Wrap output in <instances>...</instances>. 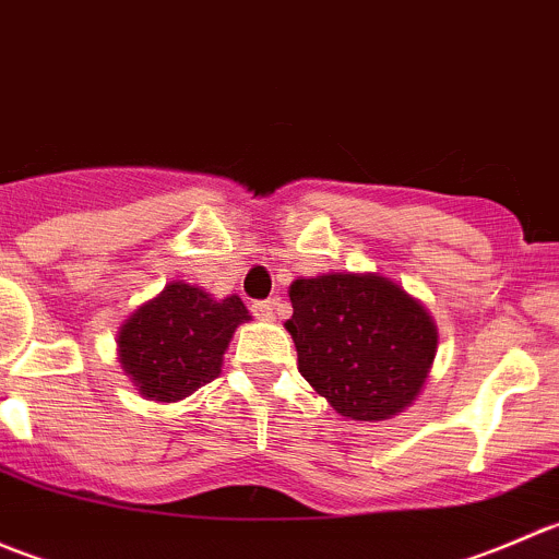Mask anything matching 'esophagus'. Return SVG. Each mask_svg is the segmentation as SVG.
Returning a JSON list of instances; mask_svg holds the SVG:
<instances>
[{
	"label": "esophagus",
	"instance_id": "esophagus-1",
	"mask_svg": "<svg viewBox=\"0 0 559 559\" xmlns=\"http://www.w3.org/2000/svg\"><path fill=\"white\" fill-rule=\"evenodd\" d=\"M251 311H253V316H257V319H262V321L273 319V311H275V300H259V302H253V306H251Z\"/></svg>",
	"mask_w": 559,
	"mask_h": 559
}]
</instances>
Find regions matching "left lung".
I'll return each mask as SVG.
<instances>
[{
  "instance_id": "obj_1",
  "label": "left lung",
  "mask_w": 559,
  "mask_h": 559,
  "mask_svg": "<svg viewBox=\"0 0 559 559\" xmlns=\"http://www.w3.org/2000/svg\"><path fill=\"white\" fill-rule=\"evenodd\" d=\"M286 330L302 379L341 416L381 421L419 394L438 332L425 308L381 275L332 273L292 284Z\"/></svg>"
}]
</instances>
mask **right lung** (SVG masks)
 <instances>
[{
	"label": "right lung",
	"instance_id": "obj_1",
	"mask_svg": "<svg viewBox=\"0 0 559 559\" xmlns=\"http://www.w3.org/2000/svg\"><path fill=\"white\" fill-rule=\"evenodd\" d=\"M248 319L240 297L213 300L175 281L121 326V365L143 397L175 403L222 373L229 337Z\"/></svg>",
	"mask_w": 559,
	"mask_h": 559
}]
</instances>
